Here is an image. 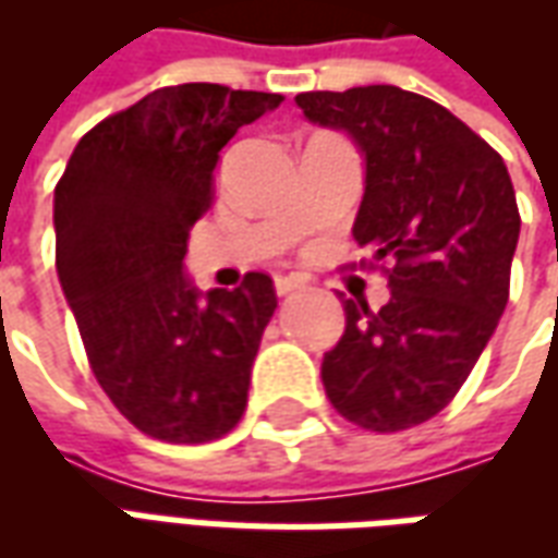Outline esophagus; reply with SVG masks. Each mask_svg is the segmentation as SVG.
Segmentation results:
<instances>
[{"instance_id": "1", "label": "esophagus", "mask_w": 558, "mask_h": 558, "mask_svg": "<svg viewBox=\"0 0 558 558\" xmlns=\"http://www.w3.org/2000/svg\"><path fill=\"white\" fill-rule=\"evenodd\" d=\"M275 290L278 295H290L295 290H304V278H295V275H278L275 278Z\"/></svg>"}]
</instances>
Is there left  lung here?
I'll return each instance as SVG.
<instances>
[{
  "instance_id": "left-lung-1",
  "label": "left lung",
  "mask_w": 558,
  "mask_h": 558,
  "mask_svg": "<svg viewBox=\"0 0 558 558\" xmlns=\"http://www.w3.org/2000/svg\"><path fill=\"white\" fill-rule=\"evenodd\" d=\"M295 104L364 155L352 235L395 263L379 311L343 304L323 386L364 430H407L451 403L499 326L520 239L514 184L496 148L415 92L355 86L302 92Z\"/></svg>"
}]
</instances>
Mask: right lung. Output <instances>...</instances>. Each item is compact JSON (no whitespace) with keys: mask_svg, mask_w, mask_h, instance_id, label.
<instances>
[{"mask_svg":"<svg viewBox=\"0 0 558 558\" xmlns=\"http://www.w3.org/2000/svg\"><path fill=\"white\" fill-rule=\"evenodd\" d=\"M280 95L182 83L146 95L80 140L53 196L56 271L92 374L137 430L208 442L244 407L275 283L196 290L187 232L215 199L220 148Z\"/></svg>","mask_w":558,"mask_h":558,"instance_id":"1","label":"right lung"}]
</instances>
